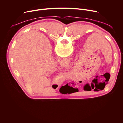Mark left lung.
Segmentation results:
<instances>
[{"instance_id":"1","label":"left lung","mask_w":123,"mask_h":123,"mask_svg":"<svg viewBox=\"0 0 123 123\" xmlns=\"http://www.w3.org/2000/svg\"><path fill=\"white\" fill-rule=\"evenodd\" d=\"M109 81V80H108ZM108 83H98L97 81H93V83H91V85L88 84H87L84 87V89L85 90L90 91L91 89H93L95 91H98L100 90H103L105 88L106 84H107Z\"/></svg>"}]
</instances>
